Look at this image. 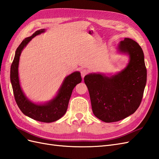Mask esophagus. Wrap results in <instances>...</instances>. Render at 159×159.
<instances>
[{"label":"esophagus","mask_w":159,"mask_h":159,"mask_svg":"<svg viewBox=\"0 0 159 159\" xmlns=\"http://www.w3.org/2000/svg\"><path fill=\"white\" fill-rule=\"evenodd\" d=\"M87 73H88V70L86 68H83L80 70V74H81V76H82L83 78H84L85 75H87Z\"/></svg>","instance_id":"obj_1"}]
</instances>
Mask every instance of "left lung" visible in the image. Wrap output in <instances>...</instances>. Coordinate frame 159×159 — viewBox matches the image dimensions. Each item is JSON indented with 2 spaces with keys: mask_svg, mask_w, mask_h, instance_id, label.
<instances>
[{
  "mask_svg": "<svg viewBox=\"0 0 159 159\" xmlns=\"http://www.w3.org/2000/svg\"><path fill=\"white\" fill-rule=\"evenodd\" d=\"M117 50L129 57L124 70L111 76L91 73L84 78L93 113L107 123L123 120L137 110L146 83L144 53L139 44L125 38L120 42Z\"/></svg>",
  "mask_w": 159,
  "mask_h": 159,
  "instance_id": "left-lung-1",
  "label": "left lung"
}]
</instances>
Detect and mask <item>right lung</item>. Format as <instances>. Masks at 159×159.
<instances>
[{
	"mask_svg": "<svg viewBox=\"0 0 159 159\" xmlns=\"http://www.w3.org/2000/svg\"><path fill=\"white\" fill-rule=\"evenodd\" d=\"M44 31V29L36 31L30 37L23 40L15 52V58L11 66L10 77L15 101L23 114L35 120L50 123L61 118L66 112L72 90L77 84L82 81V78L80 73L78 71L66 76L57 95L49 102L44 104H36L31 102L24 95L19 79V57L27 44L36 35L43 33Z\"/></svg>",
	"mask_w": 159,
	"mask_h": 159,
	"instance_id": "obj_1",
	"label": "right lung"
}]
</instances>
